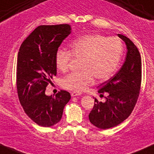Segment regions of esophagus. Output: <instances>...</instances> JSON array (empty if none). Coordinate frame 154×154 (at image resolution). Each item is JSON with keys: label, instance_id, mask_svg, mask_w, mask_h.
<instances>
[{"label": "esophagus", "instance_id": "esophagus-1", "mask_svg": "<svg viewBox=\"0 0 154 154\" xmlns=\"http://www.w3.org/2000/svg\"><path fill=\"white\" fill-rule=\"evenodd\" d=\"M70 94H71L72 97H75V96L81 95V94H82V93H81V92H77V91H71Z\"/></svg>", "mask_w": 154, "mask_h": 154}]
</instances>
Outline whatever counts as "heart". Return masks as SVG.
<instances>
[{
	"instance_id": "b5f03b06",
	"label": "heart",
	"mask_w": 154,
	"mask_h": 154,
	"mask_svg": "<svg viewBox=\"0 0 154 154\" xmlns=\"http://www.w3.org/2000/svg\"><path fill=\"white\" fill-rule=\"evenodd\" d=\"M124 46L120 38L107 37L100 33L89 34L79 38L70 44V51H57L55 57L57 68L60 71L68 70L72 57L81 60L79 72H72L61 80L64 89L83 91L94 82L108 79L120 63Z\"/></svg>"
}]
</instances>
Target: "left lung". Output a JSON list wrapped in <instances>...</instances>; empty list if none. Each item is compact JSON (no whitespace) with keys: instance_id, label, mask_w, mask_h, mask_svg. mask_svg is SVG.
Returning a JSON list of instances; mask_svg holds the SVG:
<instances>
[{"instance_id":"1","label":"left lung","mask_w":154,"mask_h":154,"mask_svg":"<svg viewBox=\"0 0 154 154\" xmlns=\"http://www.w3.org/2000/svg\"><path fill=\"white\" fill-rule=\"evenodd\" d=\"M118 36L127 48L125 62L109 80L97 86L100 94L108 93L105 103L94 98V105L89 114V121L100 129L119 125L131 114L137 103L142 81V62L137 46L127 37ZM102 95V94H100Z\"/></svg>"}]
</instances>
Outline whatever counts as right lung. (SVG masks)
I'll return each mask as SVG.
<instances>
[{
	"label": "right lung",
	"mask_w": 154,
	"mask_h": 154,
	"mask_svg": "<svg viewBox=\"0 0 154 154\" xmlns=\"http://www.w3.org/2000/svg\"><path fill=\"white\" fill-rule=\"evenodd\" d=\"M68 24L40 25L26 38L17 56V89L25 113L38 125L49 127L58 123L70 99L68 91L45 94L57 75L55 57L63 40L71 32Z\"/></svg>",
	"instance_id": "obj_1"
}]
</instances>
